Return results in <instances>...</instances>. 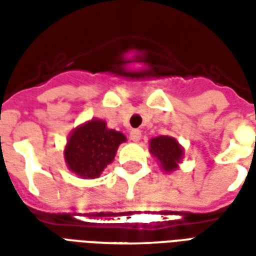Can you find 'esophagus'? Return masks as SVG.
Instances as JSON below:
<instances>
[{
    "label": "esophagus",
    "instance_id": "34e87169",
    "mask_svg": "<svg viewBox=\"0 0 256 256\" xmlns=\"http://www.w3.org/2000/svg\"><path fill=\"white\" fill-rule=\"evenodd\" d=\"M130 140L132 141H140L141 140V130L138 128H134L130 132Z\"/></svg>",
    "mask_w": 256,
    "mask_h": 256
}]
</instances>
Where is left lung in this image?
Returning <instances> with one entry per match:
<instances>
[{"label":"left lung","mask_w":256,"mask_h":256,"mask_svg":"<svg viewBox=\"0 0 256 256\" xmlns=\"http://www.w3.org/2000/svg\"><path fill=\"white\" fill-rule=\"evenodd\" d=\"M150 154L158 158L164 172H172L177 168V163L181 160L184 152L177 140L160 136L150 140Z\"/></svg>","instance_id":"8db88e82"}]
</instances>
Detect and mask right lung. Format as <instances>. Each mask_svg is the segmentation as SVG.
<instances>
[{"instance_id":"right-lung-1","label":"right lung","mask_w":256,"mask_h":256,"mask_svg":"<svg viewBox=\"0 0 256 256\" xmlns=\"http://www.w3.org/2000/svg\"><path fill=\"white\" fill-rule=\"evenodd\" d=\"M123 141L126 137L122 133L106 128V122L100 119H93L74 130L64 158L70 170L79 177L97 178L112 163Z\"/></svg>"}]
</instances>
